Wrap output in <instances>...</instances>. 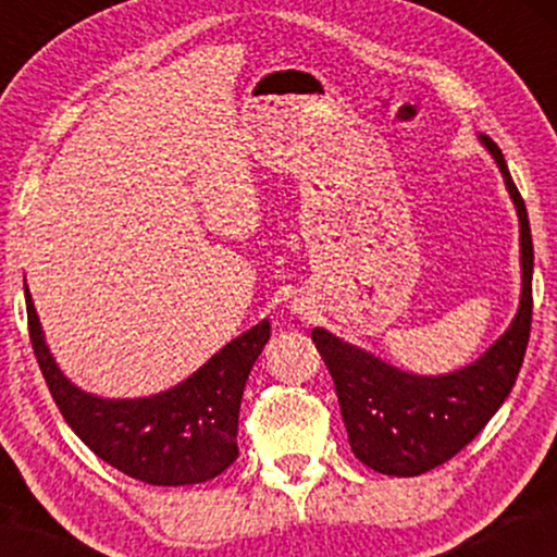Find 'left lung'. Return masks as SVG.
<instances>
[{"mask_svg": "<svg viewBox=\"0 0 557 557\" xmlns=\"http://www.w3.org/2000/svg\"><path fill=\"white\" fill-rule=\"evenodd\" d=\"M479 138L503 172L521 227V304L500 341L458 372L419 376L389 367L327 330H311L335 382L350 450L380 474L419 476L450 461L495 417L521 372L532 330V230L503 151L492 138Z\"/></svg>", "mask_w": 557, "mask_h": 557, "instance_id": "left-lung-1", "label": "left lung"}]
</instances>
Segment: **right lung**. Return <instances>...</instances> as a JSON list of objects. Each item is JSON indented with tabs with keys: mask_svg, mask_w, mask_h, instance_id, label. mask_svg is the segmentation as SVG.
<instances>
[{
	"mask_svg": "<svg viewBox=\"0 0 557 557\" xmlns=\"http://www.w3.org/2000/svg\"><path fill=\"white\" fill-rule=\"evenodd\" d=\"M28 332L49 393L78 437L101 461L159 487L220 476L238 458V413L253 361L270 341V322L243 332L181 385L136 400L83 393L60 372L25 287Z\"/></svg>",
	"mask_w": 557,
	"mask_h": 557,
	"instance_id": "1",
	"label": "right lung"
}]
</instances>
